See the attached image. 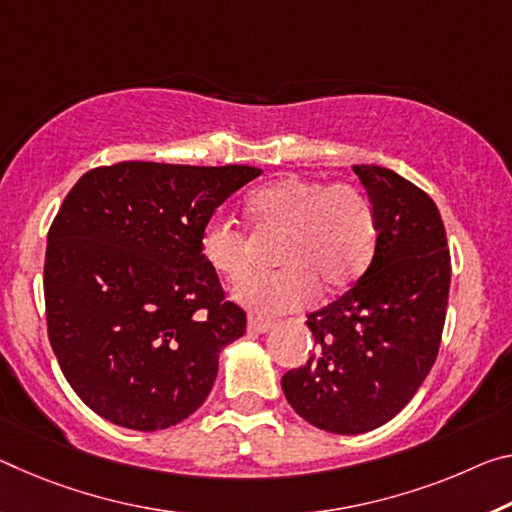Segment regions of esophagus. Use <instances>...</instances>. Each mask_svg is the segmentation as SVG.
<instances>
[{
	"mask_svg": "<svg viewBox=\"0 0 512 512\" xmlns=\"http://www.w3.org/2000/svg\"><path fill=\"white\" fill-rule=\"evenodd\" d=\"M271 328H273V321L259 319V316H250V319H248V330L257 332V335H262V332H269Z\"/></svg>",
	"mask_w": 512,
	"mask_h": 512,
	"instance_id": "obj_1",
	"label": "esophagus"
}]
</instances>
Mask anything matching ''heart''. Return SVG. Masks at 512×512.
I'll return each mask as SVG.
<instances>
[{
    "instance_id": "obj_1",
    "label": "heart",
    "mask_w": 512,
    "mask_h": 512,
    "mask_svg": "<svg viewBox=\"0 0 512 512\" xmlns=\"http://www.w3.org/2000/svg\"><path fill=\"white\" fill-rule=\"evenodd\" d=\"M257 232L280 237V271L253 275L234 298L259 314H285L310 303L316 287L344 289L371 264L378 241L376 209L358 184L280 177L246 200ZM200 255L227 280L248 273V237L230 218H209L200 232Z\"/></svg>"
}]
</instances>
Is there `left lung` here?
Listing matches in <instances>:
<instances>
[{
  "mask_svg": "<svg viewBox=\"0 0 512 512\" xmlns=\"http://www.w3.org/2000/svg\"><path fill=\"white\" fill-rule=\"evenodd\" d=\"M376 209L378 241L362 278L307 314L316 351L282 392L321 431L358 435L410 403L442 342L451 255L440 209L394 170L353 166Z\"/></svg>",
  "mask_w": 512,
  "mask_h": 512,
  "instance_id": "obj_1",
  "label": "left lung"
}]
</instances>
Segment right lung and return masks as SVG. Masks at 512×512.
<instances>
[{"instance_id": "obj_1", "label": "right lung", "mask_w": 512, "mask_h": 512, "mask_svg": "<svg viewBox=\"0 0 512 512\" xmlns=\"http://www.w3.org/2000/svg\"><path fill=\"white\" fill-rule=\"evenodd\" d=\"M259 175L120 161L70 189L47 232V335L70 387L100 417L159 431L205 403L246 312L225 300L200 232Z\"/></svg>"}]
</instances>
